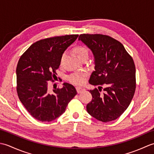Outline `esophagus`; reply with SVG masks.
<instances>
[{
	"mask_svg": "<svg viewBox=\"0 0 154 154\" xmlns=\"http://www.w3.org/2000/svg\"><path fill=\"white\" fill-rule=\"evenodd\" d=\"M76 90H77V92L78 93H81V92H83V91H85V89H83V88H81L80 87H77Z\"/></svg>",
	"mask_w": 154,
	"mask_h": 154,
	"instance_id": "obj_1",
	"label": "esophagus"
}]
</instances>
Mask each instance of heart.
<instances>
[{"mask_svg": "<svg viewBox=\"0 0 154 154\" xmlns=\"http://www.w3.org/2000/svg\"><path fill=\"white\" fill-rule=\"evenodd\" d=\"M75 51L76 52L79 58L84 56L85 55L89 54V51H88L87 48L83 45H77L75 48ZM65 57V54L62 55L61 58V61L63 60ZM86 78V74L83 73H74L67 77L68 80L70 81L71 83L75 85H82L85 81Z\"/></svg>", "mask_w": 154, "mask_h": 154, "instance_id": "heart-1", "label": "heart"}]
</instances>
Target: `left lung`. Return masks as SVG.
Wrapping results in <instances>:
<instances>
[{"label": "left lung", "mask_w": 154, "mask_h": 154, "mask_svg": "<svg viewBox=\"0 0 154 154\" xmlns=\"http://www.w3.org/2000/svg\"><path fill=\"white\" fill-rule=\"evenodd\" d=\"M81 40L92 51L94 70L89 83L102 87L90 90L93 99L87 104L90 115L101 122L116 120L131 103L136 90V67L132 57L120 42L103 34H81Z\"/></svg>", "instance_id": "left-lung-1"}]
</instances>
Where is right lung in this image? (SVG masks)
Masks as SVG:
<instances>
[{"instance_id":"obj_1","label":"right lung","mask_w":154,"mask_h":154,"mask_svg":"<svg viewBox=\"0 0 154 154\" xmlns=\"http://www.w3.org/2000/svg\"><path fill=\"white\" fill-rule=\"evenodd\" d=\"M78 36L65 35L39 40L19 59L16 67L18 96L28 112L38 120L50 122L56 119L77 93L67 83L50 93L48 81H54L62 55Z\"/></svg>"}]
</instances>
